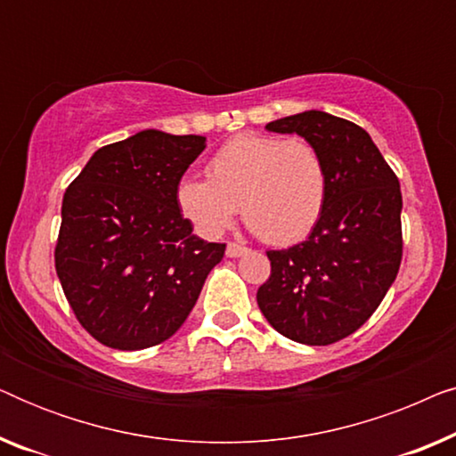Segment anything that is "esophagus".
<instances>
[{
    "mask_svg": "<svg viewBox=\"0 0 456 456\" xmlns=\"http://www.w3.org/2000/svg\"><path fill=\"white\" fill-rule=\"evenodd\" d=\"M247 253H248L247 247L236 245V242H228V247H226L228 257H242V255H247Z\"/></svg>",
    "mask_w": 456,
    "mask_h": 456,
    "instance_id": "esophagus-1",
    "label": "esophagus"
}]
</instances>
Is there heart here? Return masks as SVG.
<instances>
[{
    "label": "heart",
    "mask_w": 456,
    "mask_h": 456,
    "mask_svg": "<svg viewBox=\"0 0 456 456\" xmlns=\"http://www.w3.org/2000/svg\"><path fill=\"white\" fill-rule=\"evenodd\" d=\"M326 199L322 153L303 139L267 134L234 136L209 159L208 178L184 176L176 186L178 209L203 236L226 232L240 208L247 226L272 245L303 240Z\"/></svg>",
    "instance_id": "obj_1"
}]
</instances>
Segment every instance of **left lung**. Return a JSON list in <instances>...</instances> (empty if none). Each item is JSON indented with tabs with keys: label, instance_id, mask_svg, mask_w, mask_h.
<instances>
[{
	"label": "left lung",
	"instance_id": "8db88e82",
	"mask_svg": "<svg viewBox=\"0 0 456 456\" xmlns=\"http://www.w3.org/2000/svg\"><path fill=\"white\" fill-rule=\"evenodd\" d=\"M265 130L303 136L322 153L328 199L307 240L267 251L272 273L257 305L286 338L332 345L363 326L395 282L403 257L401 184L371 136L345 118L309 110Z\"/></svg>",
	"mask_w": 456,
	"mask_h": 456
}]
</instances>
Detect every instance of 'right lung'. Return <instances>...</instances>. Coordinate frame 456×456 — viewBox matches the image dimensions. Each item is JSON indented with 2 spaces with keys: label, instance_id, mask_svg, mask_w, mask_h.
Wrapping results in <instances>:
<instances>
[{
  "label": "right lung",
  "instance_id": "1",
  "mask_svg": "<svg viewBox=\"0 0 456 456\" xmlns=\"http://www.w3.org/2000/svg\"><path fill=\"white\" fill-rule=\"evenodd\" d=\"M205 136L147 128L97 149L61 201L55 272L83 328L141 351L178 332L226 245L192 234L176 186Z\"/></svg>",
  "mask_w": 456,
  "mask_h": 456
}]
</instances>
